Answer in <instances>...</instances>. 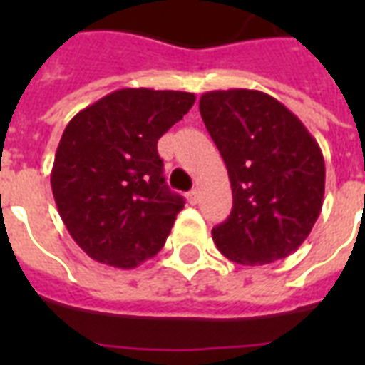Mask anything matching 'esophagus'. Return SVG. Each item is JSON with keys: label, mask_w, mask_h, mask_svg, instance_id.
Here are the masks:
<instances>
[{"label": "esophagus", "mask_w": 365, "mask_h": 365, "mask_svg": "<svg viewBox=\"0 0 365 365\" xmlns=\"http://www.w3.org/2000/svg\"><path fill=\"white\" fill-rule=\"evenodd\" d=\"M199 197H200L199 189H191V191L187 193L189 205H197V202H199Z\"/></svg>", "instance_id": "obj_1"}]
</instances>
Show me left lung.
I'll return each mask as SVG.
<instances>
[{
    "mask_svg": "<svg viewBox=\"0 0 365 365\" xmlns=\"http://www.w3.org/2000/svg\"><path fill=\"white\" fill-rule=\"evenodd\" d=\"M199 110L233 189L231 216L212 229L217 250L240 265L294 254L322 212L326 166L317 140L261 91H210Z\"/></svg>",
    "mask_w": 365,
    "mask_h": 365,
    "instance_id": "left-lung-1",
    "label": "left lung"
}]
</instances>
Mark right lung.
I'll use <instances>...</instances> for the list:
<instances>
[{
  "mask_svg": "<svg viewBox=\"0 0 365 365\" xmlns=\"http://www.w3.org/2000/svg\"><path fill=\"white\" fill-rule=\"evenodd\" d=\"M193 104V93L121 88L68 123L51 187L88 257L134 269L165 246L185 200L166 185L157 142Z\"/></svg>",
  "mask_w": 365,
  "mask_h": 365,
  "instance_id": "1",
  "label": "right lung"
}]
</instances>
